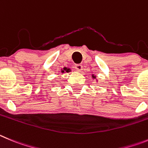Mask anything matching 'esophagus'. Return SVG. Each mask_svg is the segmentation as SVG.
<instances>
[{
  "instance_id": "1",
  "label": "esophagus",
  "mask_w": 148,
  "mask_h": 148,
  "mask_svg": "<svg viewBox=\"0 0 148 148\" xmlns=\"http://www.w3.org/2000/svg\"><path fill=\"white\" fill-rule=\"evenodd\" d=\"M74 68H75L78 71H81L82 70V65L76 64L75 66H74Z\"/></svg>"
}]
</instances>
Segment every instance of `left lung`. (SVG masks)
Listing matches in <instances>:
<instances>
[{
	"mask_svg": "<svg viewBox=\"0 0 148 148\" xmlns=\"http://www.w3.org/2000/svg\"><path fill=\"white\" fill-rule=\"evenodd\" d=\"M93 77H94V78H95V77H94V76H93Z\"/></svg>",
	"mask_w": 148,
	"mask_h": 148,
	"instance_id": "1",
	"label": "left lung"
}]
</instances>
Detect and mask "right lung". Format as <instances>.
Instances as JSON below:
<instances>
[{
  "label": "right lung",
  "mask_w": 148,
  "mask_h": 148,
  "mask_svg": "<svg viewBox=\"0 0 148 148\" xmlns=\"http://www.w3.org/2000/svg\"><path fill=\"white\" fill-rule=\"evenodd\" d=\"M70 71H71V70H70V69H68V68H63V69H62V70H61V72L62 73H64V72H70Z\"/></svg>",
  "instance_id": "right-lung-1"
}]
</instances>
